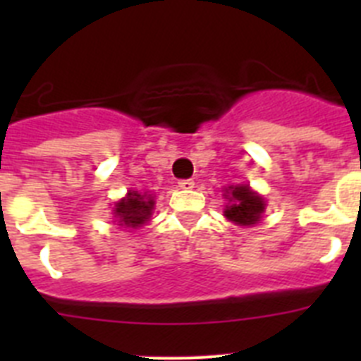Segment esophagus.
Returning a JSON list of instances; mask_svg holds the SVG:
<instances>
[{"label":"esophagus","instance_id":"1","mask_svg":"<svg viewBox=\"0 0 361 361\" xmlns=\"http://www.w3.org/2000/svg\"><path fill=\"white\" fill-rule=\"evenodd\" d=\"M193 186H195V183H193L191 178H183V180H178V188H180V190H191Z\"/></svg>","mask_w":361,"mask_h":361}]
</instances>
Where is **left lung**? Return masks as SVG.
Segmentation results:
<instances>
[{"label":"left lung","mask_w":361,"mask_h":361,"mask_svg":"<svg viewBox=\"0 0 361 361\" xmlns=\"http://www.w3.org/2000/svg\"><path fill=\"white\" fill-rule=\"evenodd\" d=\"M224 199H228L224 216L237 226L257 224L260 216H262L264 209H266V202H264L262 197L255 193L245 184L226 188Z\"/></svg>","instance_id":"obj_1"}]
</instances>
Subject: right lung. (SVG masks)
Here are the masks:
<instances>
[{"label":"right lung","instance_id":"add662e5","mask_svg":"<svg viewBox=\"0 0 361 361\" xmlns=\"http://www.w3.org/2000/svg\"><path fill=\"white\" fill-rule=\"evenodd\" d=\"M155 206L153 197L148 193H137V191H128V195L121 199L114 208V215L119 220V226L126 228H139L145 222H148L152 216V209Z\"/></svg>","mask_w":361,"mask_h":361}]
</instances>
